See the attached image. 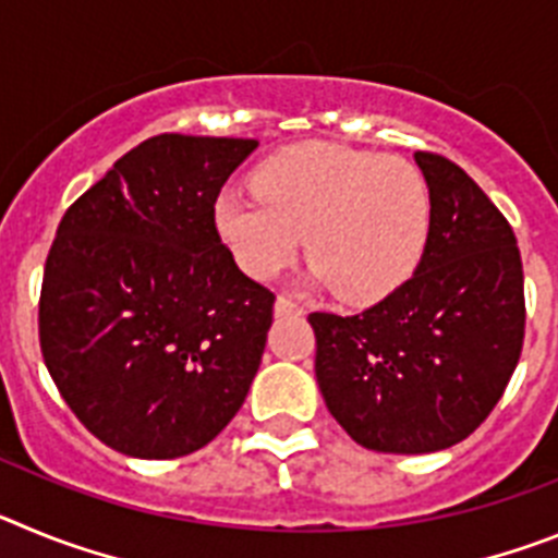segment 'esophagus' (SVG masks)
Segmentation results:
<instances>
[{
  "label": "esophagus",
  "instance_id": "1",
  "mask_svg": "<svg viewBox=\"0 0 558 558\" xmlns=\"http://www.w3.org/2000/svg\"><path fill=\"white\" fill-rule=\"evenodd\" d=\"M274 313L276 315H295V313H302V307H299L293 299H288V295H279L274 304Z\"/></svg>",
  "mask_w": 558,
  "mask_h": 558
}]
</instances>
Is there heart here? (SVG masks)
Masks as SVG:
<instances>
[{
  "label": "heart",
  "mask_w": 558,
  "mask_h": 558,
  "mask_svg": "<svg viewBox=\"0 0 558 558\" xmlns=\"http://www.w3.org/2000/svg\"><path fill=\"white\" fill-rule=\"evenodd\" d=\"M254 192L226 190L215 229L234 263L274 279L307 234L313 282L343 302L374 304L416 274L433 226L430 186L416 165L347 145L284 147L256 167Z\"/></svg>",
  "instance_id": "heart-1"
}]
</instances>
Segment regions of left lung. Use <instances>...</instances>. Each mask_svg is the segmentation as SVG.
Wrapping results in <instances>:
<instances>
[{"instance_id": "obj_1", "label": "left lung", "mask_w": 558, "mask_h": 558, "mask_svg": "<svg viewBox=\"0 0 558 558\" xmlns=\"http://www.w3.org/2000/svg\"><path fill=\"white\" fill-rule=\"evenodd\" d=\"M433 226L416 274L357 315L310 313L329 413L374 452L422 456L475 433L525 335L517 236L458 165L418 150Z\"/></svg>"}]
</instances>
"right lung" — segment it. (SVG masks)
<instances>
[{"instance_id": "right-lung-1", "label": "right lung", "mask_w": 558, "mask_h": 558, "mask_svg": "<svg viewBox=\"0 0 558 558\" xmlns=\"http://www.w3.org/2000/svg\"><path fill=\"white\" fill-rule=\"evenodd\" d=\"M256 140L161 133L69 206L44 268V363L133 458L201 450L243 408L276 295L236 268L215 201Z\"/></svg>"}]
</instances>
